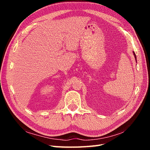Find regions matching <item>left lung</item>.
Segmentation results:
<instances>
[{
	"mask_svg": "<svg viewBox=\"0 0 150 150\" xmlns=\"http://www.w3.org/2000/svg\"><path fill=\"white\" fill-rule=\"evenodd\" d=\"M133 55H134V57H135V60H137V58H136V55H135V52H133Z\"/></svg>",
	"mask_w": 150,
	"mask_h": 150,
	"instance_id": "1",
	"label": "left lung"
}]
</instances>
